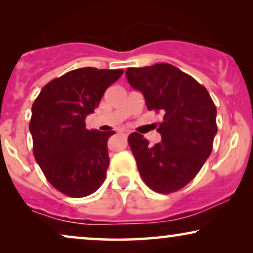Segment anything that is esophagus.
<instances>
[{
    "instance_id": "esophagus-1",
    "label": "esophagus",
    "mask_w": 253,
    "mask_h": 253,
    "mask_svg": "<svg viewBox=\"0 0 253 253\" xmlns=\"http://www.w3.org/2000/svg\"><path fill=\"white\" fill-rule=\"evenodd\" d=\"M120 133L123 134L124 137H126L127 134H129V130H126V129H121V130H120Z\"/></svg>"
}]
</instances>
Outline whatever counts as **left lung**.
<instances>
[{"instance_id":"8db88e82","label":"left lung","mask_w":253,"mask_h":253,"mask_svg":"<svg viewBox=\"0 0 253 253\" xmlns=\"http://www.w3.org/2000/svg\"><path fill=\"white\" fill-rule=\"evenodd\" d=\"M126 76L143 93L147 109L164 115L157 129L161 141L153 147L138 132L127 138L141 178L155 192L178 191L211 155L216 107L203 85L171 64L127 68Z\"/></svg>"}]
</instances>
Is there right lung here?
<instances>
[{
  "label": "right lung",
  "instance_id": "obj_1",
  "mask_svg": "<svg viewBox=\"0 0 253 253\" xmlns=\"http://www.w3.org/2000/svg\"><path fill=\"white\" fill-rule=\"evenodd\" d=\"M123 72L76 69L50 81L34 100L30 121L34 158L47 181L64 195L89 196L105 181L107 141L115 131L86 129L85 119Z\"/></svg>",
  "mask_w": 253,
  "mask_h": 253
}]
</instances>
